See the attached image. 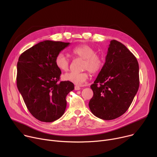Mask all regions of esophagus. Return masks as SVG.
I'll return each instance as SVG.
<instances>
[{"instance_id": "obj_1", "label": "esophagus", "mask_w": 157, "mask_h": 157, "mask_svg": "<svg viewBox=\"0 0 157 157\" xmlns=\"http://www.w3.org/2000/svg\"><path fill=\"white\" fill-rule=\"evenodd\" d=\"M74 89H75V90H79L81 89V88H80L79 86L76 85L75 86H74Z\"/></svg>"}]
</instances>
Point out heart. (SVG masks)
<instances>
[{
	"instance_id": "heart-1",
	"label": "heart",
	"mask_w": 157,
	"mask_h": 157,
	"mask_svg": "<svg viewBox=\"0 0 157 157\" xmlns=\"http://www.w3.org/2000/svg\"><path fill=\"white\" fill-rule=\"evenodd\" d=\"M72 52L74 55L84 59L83 69L87 71L82 72H70L64 74L62 79L64 81L71 82L77 85H81L88 78L89 71L91 73L95 74L99 72L103 67L102 58L96 54L95 49L87 44H81L74 47ZM56 66L62 71H67L69 67V59L63 52H60L55 57Z\"/></svg>"
}]
</instances>
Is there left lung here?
<instances>
[{
    "mask_svg": "<svg viewBox=\"0 0 157 157\" xmlns=\"http://www.w3.org/2000/svg\"><path fill=\"white\" fill-rule=\"evenodd\" d=\"M139 86V64L136 58L124 44L112 40L105 62L90 86L94 96L89 102L90 109L101 119H116L127 111Z\"/></svg>",
    "mask_w": 157,
    "mask_h": 157,
    "instance_id": "8db88e82",
    "label": "left lung"
}]
</instances>
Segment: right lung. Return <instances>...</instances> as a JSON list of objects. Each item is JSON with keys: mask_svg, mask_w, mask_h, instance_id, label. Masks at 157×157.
<instances>
[{"mask_svg": "<svg viewBox=\"0 0 157 157\" xmlns=\"http://www.w3.org/2000/svg\"><path fill=\"white\" fill-rule=\"evenodd\" d=\"M70 44L44 40L24 52L17 63V87L32 115L43 122H52L63 114L66 96L74 89L72 83L58 82L61 71L55 64L57 54Z\"/></svg>", "mask_w": 157, "mask_h": 157, "instance_id": "1", "label": "right lung"}]
</instances>
